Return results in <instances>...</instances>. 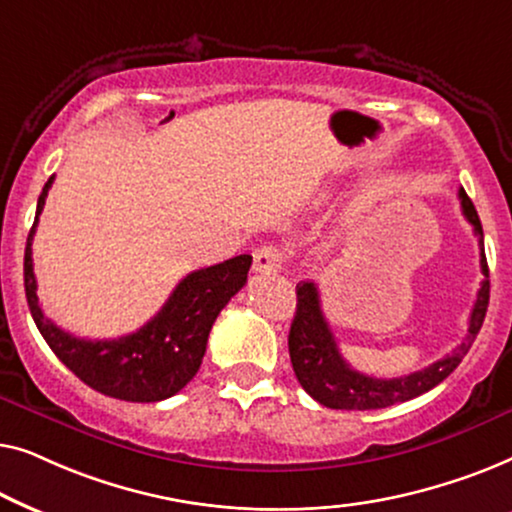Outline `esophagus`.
I'll use <instances>...</instances> for the list:
<instances>
[{
  "label": "esophagus",
  "instance_id": "1",
  "mask_svg": "<svg viewBox=\"0 0 512 512\" xmlns=\"http://www.w3.org/2000/svg\"><path fill=\"white\" fill-rule=\"evenodd\" d=\"M286 263V251L277 244H265V247L256 249L254 254V272L263 275V272H277L282 270Z\"/></svg>",
  "mask_w": 512,
  "mask_h": 512
}]
</instances>
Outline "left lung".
<instances>
[{
    "instance_id": "obj_1",
    "label": "left lung",
    "mask_w": 512,
    "mask_h": 512,
    "mask_svg": "<svg viewBox=\"0 0 512 512\" xmlns=\"http://www.w3.org/2000/svg\"><path fill=\"white\" fill-rule=\"evenodd\" d=\"M461 212L473 226V233L480 244V268L485 279L480 282L478 296H475L471 319H468L466 338L445 354L443 359L431 363L415 373L403 377H373L354 370L342 359L338 342H335L331 326L321 312L319 289L314 282H300L296 286L298 305L296 317L291 321L289 331V354L300 387L310 394L314 401L333 410H380L389 405L410 401L426 394L436 387L459 366L461 359L471 349L475 335L480 333L489 305V268L485 256V242H482V223L475 212V205L468 198L464 188H459Z\"/></svg>"
}]
</instances>
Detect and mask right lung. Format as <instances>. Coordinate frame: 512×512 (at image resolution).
I'll list each match as a JSON object with an SVG mask.
<instances>
[{"instance_id":"obj_1","label":"right lung","mask_w":512,"mask_h":512,"mask_svg":"<svg viewBox=\"0 0 512 512\" xmlns=\"http://www.w3.org/2000/svg\"><path fill=\"white\" fill-rule=\"evenodd\" d=\"M46 181L25 247V296L32 319L53 354L90 389L132 403H156L186 387L198 373L219 312L247 284L251 256L242 254L186 275L156 317L116 340H83L62 331L41 310L32 265V240L44 212Z\"/></svg>"}]
</instances>
